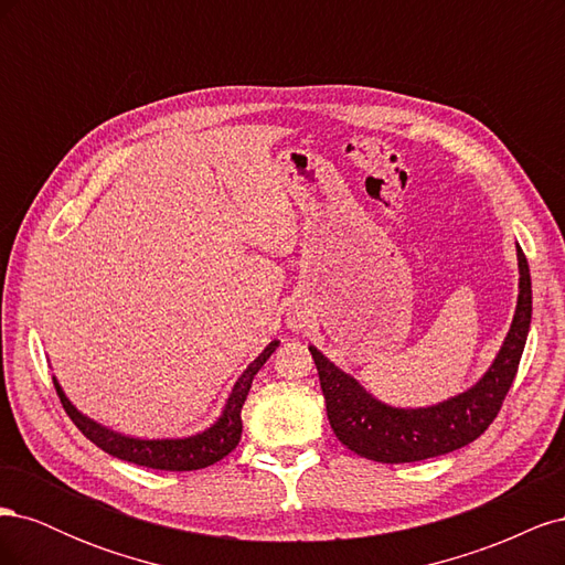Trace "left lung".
<instances>
[{
	"label": "left lung",
	"mask_w": 565,
	"mask_h": 565,
	"mask_svg": "<svg viewBox=\"0 0 565 565\" xmlns=\"http://www.w3.org/2000/svg\"><path fill=\"white\" fill-rule=\"evenodd\" d=\"M519 256V303L509 334L490 370L469 391L431 407H391L358 384L347 372L309 347L334 436L355 455L403 465L459 450L481 436L498 417L502 401L514 384L516 370L533 313V287L521 247Z\"/></svg>",
	"instance_id": "obj_1"
}]
</instances>
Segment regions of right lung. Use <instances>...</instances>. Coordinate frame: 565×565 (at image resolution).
<instances>
[{
    "instance_id": "obj_1",
    "label": "right lung",
    "mask_w": 565,
    "mask_h": 565,
    "mask_svg": "<svg viewBox=\"0 0 565 565\" xmlns=\"http://www.w3.org/2000/svg\"><path fill=\"white\" fill-rule=\"evenodd\" d=\"M278 349V341H270V344L259 353L254 363L241 374V380L235 382L228 403L224 407V415H221L210 429L202 434L188 436V438H158V440H143V438H131L122 436L117 431L106 429V426L96 424L94 419L84 417L77 413V407L65 398L63 388L54 380L58 398L65 407L67 417L75 422L77 429L87 436L94 446H98L104 452L131 461V465L148 467V469H160V471H195L214 465V461L224 459L228 452L235 450L237 443L243 436V417L241 409L247 401V393L252 386L254 374L264 367V363L270 358V353Z\"/></svg>"
}]
</instances>
